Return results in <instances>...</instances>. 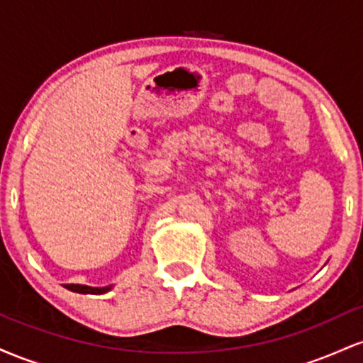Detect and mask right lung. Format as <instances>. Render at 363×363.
<instances>
[{"label": "right lung", "instance_id": "obj_1", "mask_svg": "<svg viewBox=\"0 0 363 363\" xmlns=\"http://www.w3.org/2000/svg\"><path fill=\"white\" fill-rule=\"evenodd\" d=\"M66 289L77 291V294H104L111 289V286H106V289H94V286H85V285H65Z\"/></svg>", "mask_w": 363, "mask_h": 363}]
</instances>
